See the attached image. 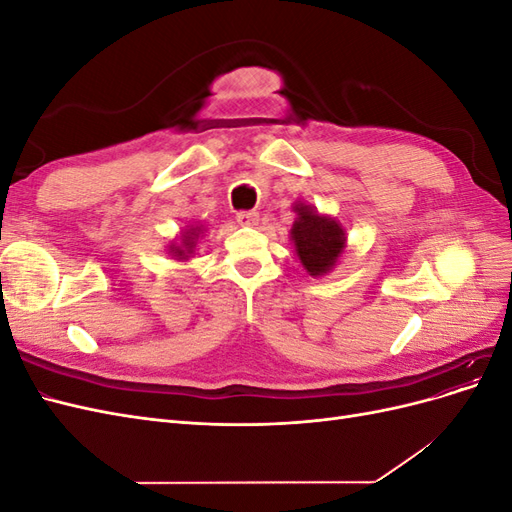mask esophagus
<instances>
[{"label":"esophagus","mask_w":512,"mask_h":512,"mask_svg":"<svg viewBox=\"0 0 512 512\" xmlns=\"http://www.w3.org/2000/svg\"><path fill=\"white\" fill-rule=\"evenodd\" d=\"M258 220H260L258 211H239V213H237V222H239L241 226H256Z\"/></svg>","instance_id":"34e87169"}]
</instances>
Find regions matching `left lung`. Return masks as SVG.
I'll return each mask as SVG.
<instances>
[{"mask_svg": "<svg viewBox=\"0 0 512 512\" xmlns=\"http://www.w3.org/2000/svg\"><path fill=\"white\" fill-rule=\"evenodd\" d=\"M294 211H297V220L290 228V237L301 265L314 277L329 273L344 254L346 230L337 220L320 215L309 205L299 203L294 205Z\"/></svg>", "mask_w": 512, "mask_h": 512, "instance_id": "8db88e82", "label": "left lung"}]
</instances>
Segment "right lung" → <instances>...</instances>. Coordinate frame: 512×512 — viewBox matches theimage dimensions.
<instances>
[{
    "label": "right lung",
    "instance_id": "obj_1",
    "mask_svg": "<svg viewBox=\"0 0 512 512\" xmlns=\"http://www.w3.org/2000/svg\"><path fill=\"white\" fill-rule=\"evenodd\" d=\"M200 235V226H190L188 230L183 232V239L181 245H170V252L177 260H188V256L194 252V245L198 241Z\"/></svg>",
    "mask_w": 512,
    "mask_h": 512
}]
</instances>
